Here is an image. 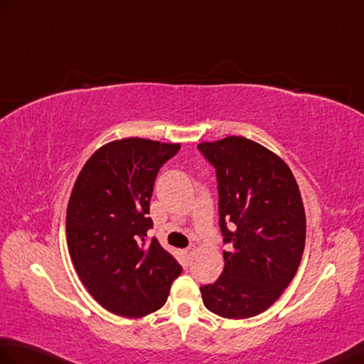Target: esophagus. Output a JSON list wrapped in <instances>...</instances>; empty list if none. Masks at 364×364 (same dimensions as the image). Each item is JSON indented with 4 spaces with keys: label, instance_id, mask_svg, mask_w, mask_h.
I'll return each instance as SVG.
<instances>
[{
    "label": "esophagus",
    "instance_id": "1",
    "mask_svg": "<svg viewBox=\"0 0 364 364\" xmlns=\"http://www.w3.org/2000/svg\"><path fill=\"white\" fill-rule=\"evenodd\" d=\"M193 252H196V247H193V245H192V247H188V248L184 250V255L188 256V257H191V256L193 255Z\"/></svg>",
    "mask_w": 364,
    "mask_h": 364
}]
</instances>
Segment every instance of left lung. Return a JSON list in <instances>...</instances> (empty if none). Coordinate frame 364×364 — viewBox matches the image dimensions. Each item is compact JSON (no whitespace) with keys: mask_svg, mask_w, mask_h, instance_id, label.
Listing matches in <instances>:
<instances>
[{"mask_svg":"<svg viewBox=\"0 0 364 364\" xmlns=\"http://www.w3.org/2000/svg\"><path fill=\"white\" fill-rule=\"evenodd\" d=\"M215 168L218 226L225 268L214 284L201 285L213 314L243 319L267 310L298 272L306 245V213L298 183L281 158L260 144L230 136L201 142Z\"/></svg>","mask_w":364,"mask_h":364,"instance_id":"left-lung-1","label":"left lung"}]
</instances>
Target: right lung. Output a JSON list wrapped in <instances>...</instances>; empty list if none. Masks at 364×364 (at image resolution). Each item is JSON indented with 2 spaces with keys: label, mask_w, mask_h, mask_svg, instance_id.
Segmentation results:
<instances>
[{
  "label": "right lung",
  "mask_w": 364,
  "mask_h": 364,
  "mask_svg": "<svg viewBox=\"0 0 364 364\" xmlns=\"http://www.w3.org/2000/svg\"><path fill=\"white\" fill-rule=\"evenodd\" d=\"M180 144L125 138L100 147L83 166L66 210V240L80 281L114 315L141 318L161 309L181 265L147 237L159 168Z\"/></svg>",
  "instance_id": "1"
}]
</instances>
